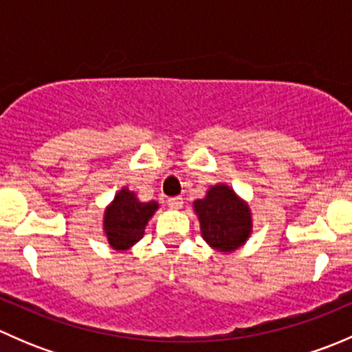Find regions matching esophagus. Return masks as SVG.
Wrapping results in <instances>:
<instances>
[{
	"label": "esophagus",
	"mask_w": 352,
	"mask_h": 352,
	"mask_svg": "<svg viewBox=\"0 0 352 352\" xmlns=\"http://www.w3.org/2000/svg\"><path fill=\"white\" fill-rule=\"evenodd\" d=\"M168 206L172 209H180L184 206V201L182 197H170L168 199Z\"/></svg>",
	"instance_id": "34e87169"
}]
</instances>
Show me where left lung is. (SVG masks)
Listing matches in <instances>:
<instances>
[{
  "label": "left lung",
  "mask_w": 352,
  "mask_h": 352,
  "mask_svg": "<svg viewBox=\"0 0 352 352\" xmlns=\"http://www.w3.org/2000/svg\"><path fill=\"white\" fill-rule=\"evenodd\" d=\"M192 208L204 242L221 254L235 252L254 232L250 206L225 182L209 187Z\"/></svg>",
  "instance_id": "left-lung-1"
}]
</instances>
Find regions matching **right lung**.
Wrapping results in <instances>:
<instances>
[{
	"instance_id": "right-lung-1",
	"label": "right lung",
	"mask_w": 352,
	"mask_h": 352,
	"mask_svg": "<svg viewBox=\"0 0 352 352\" xmlns=\"http://www.w3.org/2000/svg\"><path fill=\"white\" fill-rule=\"evenodd\" d=\"M158 208L156 201L141 202L129 187L117 190L104 211V235L110 248L126 252L134 247L144 236L148 221Z\"/></svg>"
}]
</instances>
